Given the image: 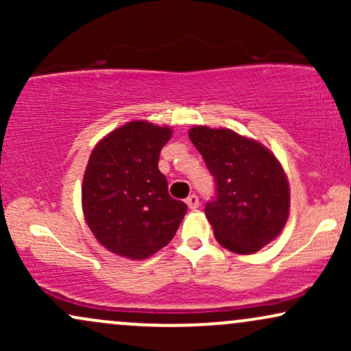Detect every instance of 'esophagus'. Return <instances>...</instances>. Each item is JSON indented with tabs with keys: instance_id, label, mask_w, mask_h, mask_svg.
<instances>
[{
	"instance_id": "esophagus-1",
	"label": "esophagus",
	"mask_w": 351,
	"mask_h": 351,
	"mask_svg": "<svg viewBox=\"0 0 351 351\" xmlns=\"http://www.w3.org/2000/svg\"><path fill=\"white\" fill-rule=\"evenodd\" d=\"M186 204H188V208L196 209L199 206V198L196 195H189L186 198Z\"/></svg>"
}]
</instances>
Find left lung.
Wrapping results in <instances>:
<instances>
[{"instance_id":"8db88e82","label":"left lung","mask_w":351,"mask_h":351,"mask_svg":"<svg viewBox=\"0 0 351 351\" xmlns=\"http://www.w3.org/2000/svg\"><path fill=\"white\" fill-rule=\"evenodd\" d=\"M189 140L215 178L204 215L221 245L237 254L263 249L285 226L291 206L287 176L267 148L229 128L195 127Z\"/></svg>"}]
</instances>
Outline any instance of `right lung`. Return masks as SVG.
I'll list each match as a JSON object with an SVG mask.
<instances>
[{
	"mask_svg": "<svg viewBox=\"0 0 351 351\" xmlns=\"http://www.w3.org/2000/svg\"><path fill=\"white\" fill-rule=\"evenodd\" d=\"M170 127L130 122L95 145L82 183L86 221L108 251L140 261L165 247L188 206L168 195L158 170Z\"/></svg>",
	"mask_w": 351,
	"mask_h": 351,
	"instance_id": "add662e5",
	"label": "right lung"
}]
</instances>
